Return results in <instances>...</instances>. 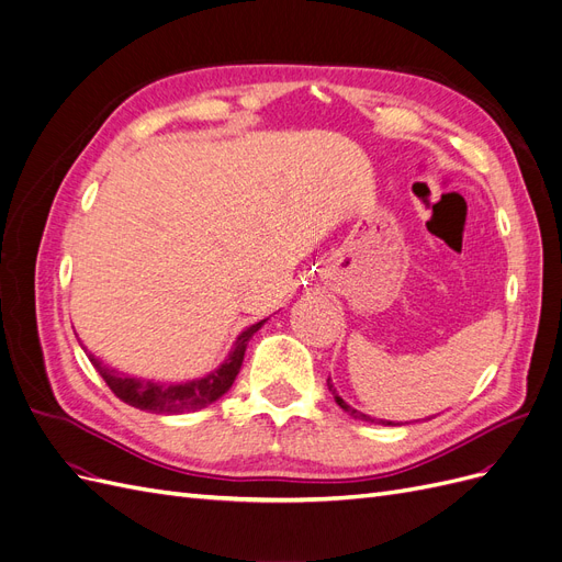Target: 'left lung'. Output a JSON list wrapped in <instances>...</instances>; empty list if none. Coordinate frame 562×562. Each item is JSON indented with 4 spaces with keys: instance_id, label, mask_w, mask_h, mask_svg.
Masks as SVG:
<instances>
[{
    "instance_id": "8db88e82",
    "label": "left lung",
    "mask_w": 562,
    "mask_h": 562,
    "mask_svg": "<svg viewBox=\"0 0 562 562\" xmlns=\"http://www.w3.org/2000/svg\"><path fill=\"white\" fill-rule=\"evenodd\" d=\"M327 385H329V392L334 394V400H336V404L342 408V411H346L348 415H350V418H355V420H364V423H375V418H371V415H367V413H359V411H355L350 404H346V402H342L340 400V396L336 394V387H334V383H331V380H327ZM380 425H392L390 420H378Z\"/></svg>"
}]
</instances>
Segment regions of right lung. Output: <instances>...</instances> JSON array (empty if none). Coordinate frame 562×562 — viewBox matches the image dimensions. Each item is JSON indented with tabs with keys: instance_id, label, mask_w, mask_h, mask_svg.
<instances>
[{
	"instance_id": "obj_1",
	"label": "right lung",
	"mask_w": 562,
	"mask_h": 562,
	"mask_svg": "<svg viewBox=\"0 0 562 562\" xmlns=\"http://www.w3.org/2000/svg\"><path fill=\"white\" fill-rule=\"evenodd\" d=\"M263 322L251 324V327H247L238 336V340L233 342V348H231L228 357L224 359V364L220 369L207 373L205 378L189 380V383H170V385L151 383V380L131 378V375L110 369L106 364H102V361L95 355H88V359H90V364L95 367V371L104 378V383L110 385V390L119 396L121 402H125L128 406H135V408L147 411V413L201 411V408L210 406L212 402H216L222 394H226L231 390L235 375L240 373L247 342H249L251 336H255L261 329Z\"/></svg>"
}]
</instances>
